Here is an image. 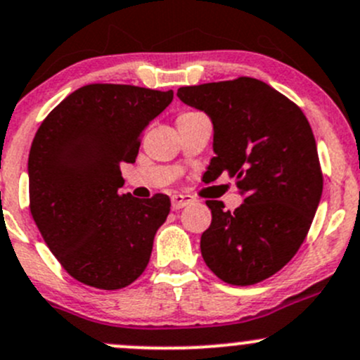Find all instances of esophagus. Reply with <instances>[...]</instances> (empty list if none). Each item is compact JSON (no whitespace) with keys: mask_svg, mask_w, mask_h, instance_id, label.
I'll list each match as a JSON object with an SVG mask.
<instances>
[{"mask_svg":"<svg viewBox=\"0 0 360 360\" xmlns=\"http://www.w3.org/2000/svg\"><path fill=\"white\" fill-rule=\"evenodd\" d=\"M170 202H172L174 210H179V209H183V207L190 205V203L193 202V198L190 195H181V193H176V195L170 196Z\"/></svg>","mask_w":360,"mask_h":360,"instance_id":"esophagus-1","label":"esophagus"}]
</instances>
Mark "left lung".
I'll use <instances>...</instances> for the list:
<instances>
[{
    "instance_id": "left-lung-1",
    "label": "left lung",
    "mask_w": 360,
    "mask_h": 360,
    "mask_svg": "<svg viewBox=\"0 0 360 360\" xmlns=\"http://www.w3.org/2000/svg\"><path fill=\"white\" fill-rule=\"evenodd\" d=\"M177 96L214 124L215 157L207 181L228 172L245 196L234 212L207 200L212 222L200 240L203 260L229 285L264 281L298 252L323 195L307 117L285 94L252 77L186 86Z\"/></svg>"
}]
</instances>
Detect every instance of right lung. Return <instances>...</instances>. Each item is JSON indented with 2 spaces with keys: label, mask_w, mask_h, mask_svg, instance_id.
<instances>
[{
  "label": "right lung",
  "mask_w": 360,
  "mask_h": 360,
  "mask_svg": "<svg viewBox=\"0 0 360 360\" xmlns=\"http://www.w3.org/2000/svg\"><path fill=\"white\" fill-rule=\"evenodd\" d=\"M174 93L88 84L48 113L29 153L30 214L48 248L74 279L126 288L150 262L170 200L119 195L120 164H134L141 134Z\"/></svg>",
  "instance_id": "1"
}]
</instances>
